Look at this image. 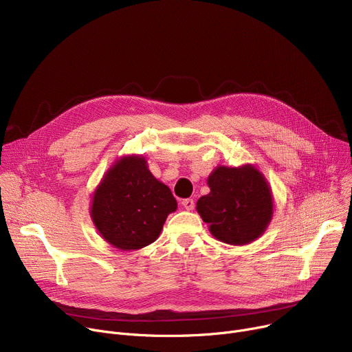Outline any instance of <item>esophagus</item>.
I'll list each match as a JSON object with an SVG mask.
<instances>
[{"label":"esophagus","instance_id":"1","mask_svg":"<svg viewBox=\"0 0 352 352\" xmlns=\"http://www.w3.org/2000/svg\"><path fill=\"white\" fill-rule=\"evenodd\" d=\"M182 206L186 209V210H192L194 208H195V202H194V199H191V198H186V199H182Z\"/></svg>","mask_w":352,"mask_h":352}]
</instances>
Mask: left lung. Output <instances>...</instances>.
Here are the masks:
<instances>
[{"instance_id": "1", "label": "left lung", "mask_w": 352, "mask_h": 352, "mask_svg": "<svg viewBox=\"0 0 352 352\" xmlns=\"http://www.w3.org/2000/svg\"><path fill=\"white\" fill-rule=\"evenodd\" d=\"M208 186L197 210L215 239L241 246L263 235L273 218V195L259 170L252 164L219 166L209 174Z\"/></svg>"}]
</instances>
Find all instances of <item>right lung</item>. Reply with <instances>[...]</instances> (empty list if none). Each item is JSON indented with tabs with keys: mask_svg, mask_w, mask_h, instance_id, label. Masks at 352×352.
I'll list each match as a JSON object with an SVG mask.
<instances>
[{
	"mask_svg": "<svg viewBox=\"0 0 352 352\" xmlns=\"http://www.w3.org/2000/svg\"><path fill=\"white\" fill-rule=\"evenodd\" d=\"M177 210L166 184L148 170L143 155H123L113 162L91 197L90 217L113 248L137 250L160 236L164 222Z\"/></svg>",
	"mask_w": 352,
	"mask_h": 352,
	"instance_id": "right-lung-1",
	"label": "right lung"
}]
</instances>
